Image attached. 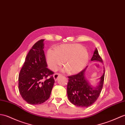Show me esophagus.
I'll return each instance as SVG.
<instances>
[{
  "instance_id": "1",
  "label": "esophagus",
  "mask_w": 125,
  "mask_h": 125,
  "mask_svg": "<svg viewBox=\"0 0 125 125\" xmlns=\"http://www.w3.org/2000/svg\"><path fill=\"white\" fill-rule=\"evenodd\" d=\"M61 75L60 74H58V73H55L54 74V79L55 80V81H56L57 79H58V78H59V77H60Z\"/></svg>"
}]
</instances>
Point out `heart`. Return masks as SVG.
Wrapping results in <instances>:
<instances>
[{
	"instance_id": "heart-1",
	"label": "heart",
	"mask_w": 125,
	"mask_h": 125,
	"mask_svg": "<svg viewBox=\"0 0 125 125\" xmlns=\"http://www.w3.org/2000/svg\"><path fill=\"white\" fill-rule=\"evenodd\" d=\"M88 60L87 51L83 46L78 43L63 44L56 49H49L47 53V61L50 69L57 70L64 62V70L71 74L82 71Z\"/></svg>"
}]
</instances>
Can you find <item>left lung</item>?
Listing matches in <instances>:
<instances>
[{"instance_id": "1", "label": "left lung", "mask_w": 125, "mask_h": 125, "mask_svg": "<svg viewBox=\"0 0 125 125\" xmlns=\"http://www.w3.org/2000/svg\"><path fill=\"white\" fill-rule=\"evenodd\" d=\"M91 61L103 63L97 48L94 51ZM87 68V66L79 73L68 77V99L74 105L81 108H87L91 106L97 100L102 91L104 83V68L103 74L100 78L99 82L96 86H93L86 77L85 72Z\"/></svg>"}]
</instances>
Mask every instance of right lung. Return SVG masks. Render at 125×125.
<instances>
[{"label":"right lung","mask_w":125,"mask_h":125,"mask_svg":"<svg viewBox=\"0 0 125 125\" xmlns=\"http://www.w3.org/2000/svg\"><path fill=\"white\" fill-rule=\"evenodd\" d=\"M44 39L37 42L27 55L19 76V90L23 99L36 105L47 101L55 81L53 72L47 67L43 51Z\"/></svg>","instance_id":"right-lung-1"}]
</instances>
